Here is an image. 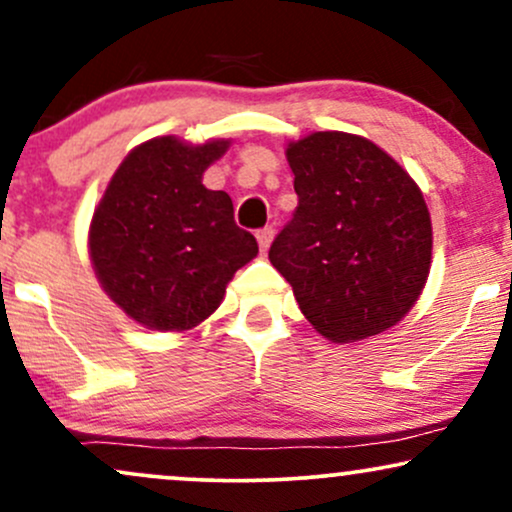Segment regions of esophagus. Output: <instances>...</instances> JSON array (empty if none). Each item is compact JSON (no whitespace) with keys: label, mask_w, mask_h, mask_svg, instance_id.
<instances>
[{"label":"esophagus","mask_w":512,"mask_h":512,"mask_svg":"<svg viewBox=\"0 0 512 512\" xmlns=\"http://www.w3.org/2000/svg\"><path fill=\"white\" fill-rule=\"evenodd\" d=\"M274 240V231L272 228H262V231H257V243H260V250L267 252L269 245H272Z\"/></svg>","instance_id":"34e87169"}]
</instances>
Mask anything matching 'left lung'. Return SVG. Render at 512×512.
I'll return each mask as SVG.
<instances>
[{"mask_svg":"<svg viewBox=\"0 0 512 512\" xmlns=\"http://www.w3.org/2000/svg\"><path fill=\"white\" fill-rule=\"evenodd\" d=\"M298 207L269 248L315 332L334 344L390 330L431 272L424 192L390 154L349 132L289 142Z\"/></svg>","mask_w":512,"mask_h":512,"instance_id":"obj_1","label":"left lung"}]
</instances>
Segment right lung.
<instances>
[{"label":"right lung","mask_w":512,"mask_h":512,"mask_svg":"<svg viewBox=\"0 0 512 512\" xmlns=\"http://www.w3.org/2000/svg\"><path fill=\"white\" fill-rule=\"evenodd\" d=\"M231 139L187 144L154 137L115 170L88 228V255L117 308L156 332H187L219 308L257 240L236 226L233 202L202 175Z\"/></svg>","instance_id":"obj_1"}]
</instances>
